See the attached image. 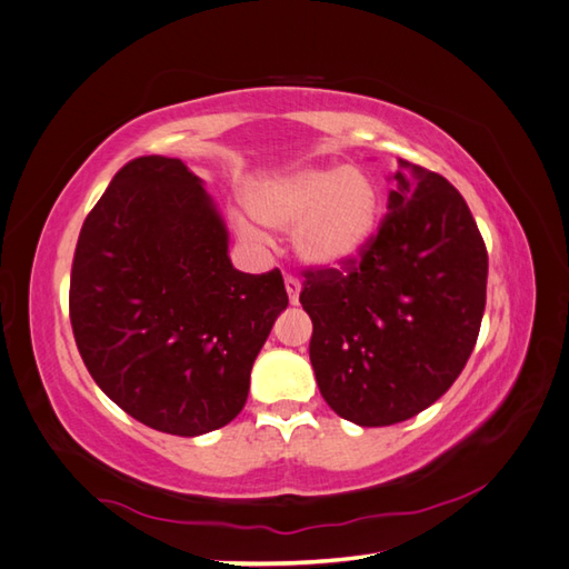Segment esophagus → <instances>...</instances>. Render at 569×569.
Wrapping results in <instances>:
<instances>
[{
  "instance_id": "esophagus-1",
  "label": "esophagus",
  "mask_w": 569,
  "mask_h": 569,
  "mask_svg": "<svg viewBox=\"0 0 569 569\" xmlns=\"http://www.w3.org/2000/svg\"><path fill=\"white\" fill-rule=\"evenodd\" d=\"M284 287H287V295H289V301L292 303H299V292H301V282L297 280L295 274H287L284 277Z\"/></svg>"
}]
</instances>
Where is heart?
<instances>
[{
    "mask_svg": "<svg viewBox=\"0 0 569 569\" xmlns=\"http://www.w3.org/2000/svg\"><path fill=\"white\" fill-rule=\"evenodd\" d=\"M246 207L260 224L295 229V251L318 268L342 266L371 241L381 214V196L359 169L301 166L253 180L246 188ZM239 231L260 239L251 221L239 219Z\"/></svg>",
    "mask_w": 569,
    "mask_h": 569,
    "instance_id": "heart-1",
    "label": "heart"
}]
</instances>
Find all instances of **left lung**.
Returning <instances> with one entry per match:
<instances>
[{
	"label": "left lung",
	"instance_id": "left-lung-1",
	"mask_svg": "<svg viewBox=\"0 0 569 569\" xmlns=\"http://www.w3.org/2000/svg\"><path fill=\"white\" fill-rule=\"evenodd\" d=\"M389 214L340 268H307L318 389L362 427L410 420L445 396L476 348L488 248L445 176L398 159Z\"/></svg>",
	"mask_w": 569,
	"mask_h": 569
}]
</instances>
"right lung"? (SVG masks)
I'll use <instances>...</instances> for the list:
<instances>
[{
    "mask_svg": "<svg viewBox=\"0 0 569 569\" xmlns=\"http://www.w3.org/2000/svg\"><path fill=\"white\" fill-rule=\"evenodd\" d=\"M287 303L280 270L231 266L224 221L180 159L124 163L79 231V355L116 406L159 432L198 437L237 418Z\"/></svg>",
    "mask_w": 569,
    "mask_h": 569,
    "instance_id": "right-lung-1",
    "label": "right lung"
}]
</instances>
